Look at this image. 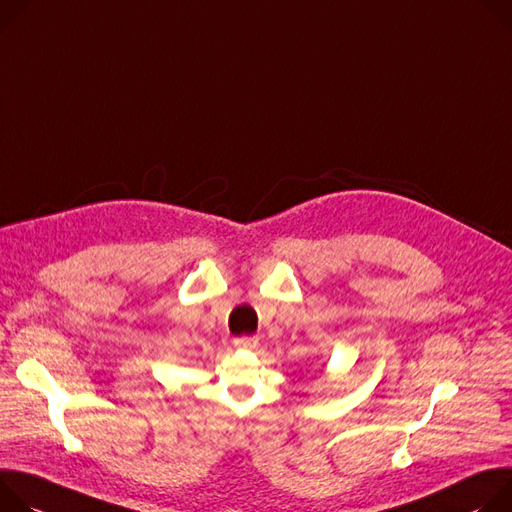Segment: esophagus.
<instances>
[{
  "label": "esophagus",
  "instance_id": "34e87169",
  "mask_svg": "<svg viewBox=\"0 0 512 512\" xmlns=\"http://www.w3.org/2000/svg\"><path fill=\"white\" fill-rule=\"evenodd\" d=\"M234 344L240 350H254L258 346V337L256 335H242V337L234 339Z\"/></svg>",
  "mask_w": 512,
  "mask_h": 512
}]
</instances>
